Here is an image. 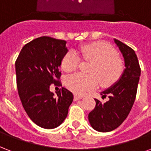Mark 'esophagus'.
I'll list each match as a JSON object with an SVG mask.
<instances>
[{
	"label": "esophagus",
	"mask_w": 151,
	"mask_h": 151,
	"mask_svg": "<svg viewBox=\"0 0 151 151\" xmlns=\"http://www.w3.org/2000/svg\"><path fill=\"white\" fill-rule=\"evenodd\" d=\"M83 96H79V95H74V97H73V100L74 101H78V100H81Z\"/></svg>",
	"instance_id": "1"
}]
</instances>
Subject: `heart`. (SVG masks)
Instances as JSON below:
<instances>
[{
    "mask_svg": "<svg viewBox=\"0 0 151 151\" xmlns=\"http://www.w3.org/2000/svg\"><path fill=\"white\" fill-rule=\"evenodd\" d=\"M80 53L86 62L91 63L89 74L75 73L65 78V84L74 93L83 95L86 92L93 90L98 86L109 87L121 78L124 73V63L116 55L111 45L104 42H95L82 45ZM80 58L73 50H69L63 58L61 66L66 73H72L78 69Z\"/></svg>",
    "mask_w": 151,
    "mask_h": 151,
    "instance_id": "b5f03b06",
    "label": "heart"
}]
</instances>
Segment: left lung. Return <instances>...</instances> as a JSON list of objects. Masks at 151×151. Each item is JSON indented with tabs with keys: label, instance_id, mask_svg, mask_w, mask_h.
Listing matches in <instances>:
<instances>
[{
	"label": "left lung",
	"instance_id": "8db88e82",
	"mask_svg": "<svg viewBox=\"0 0 151 151\" xmlns=\"http://www.w3.org/2000/svg\"><path fill=\"white\" fill-rule=\"evenodd\" d=\"M114 40L124 56L126 68L116 83L101 93L102 98L109 96V101L102 103L95 99L96 106L88 114L92 127L101 132L113 131L127 117L136 97L141 73L134 50L119 40Z\"/></svg>",
	"mask_w": 151,
	"mask_h": 151
}]
</instances>
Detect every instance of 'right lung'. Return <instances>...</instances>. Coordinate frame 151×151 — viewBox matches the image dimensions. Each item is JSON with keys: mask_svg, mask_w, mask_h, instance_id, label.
<instances>
[{"mask_svg": "<svg viewBox=\"0 0 151 151\" xmlns=\"http://www.w3.org/2000/svg\"><path fill=\"white\" fill-rule=\"evenodd\" d=\"M65 40L48 36L35 39L24 46L16 61L18 93L29 118L46 129L60 125L67 116L73 93L63 87L56 94L50 86H62L59 70L67 53Z\"/></svg>", "mask_w": 151, "mask_h": 151, "instance_id": "obj_1", "label": "right lung"}]
</instances>
